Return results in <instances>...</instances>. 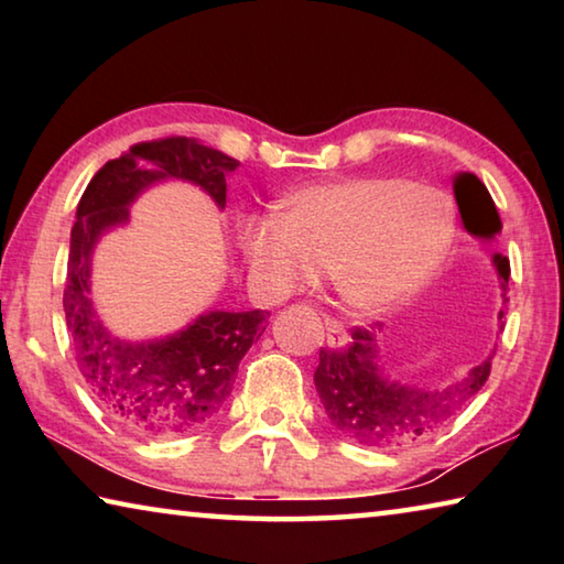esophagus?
<instances>
[{
  "instance_id": "1",
  "label": "esophagus",
  "mask_w": 564,
  "mask_h": 564,
  "mask_svg": "<svg viewBox=\"0 0 564 564\" xmlns=\"http://www.w3.org/2000/svg\"><path fill=\"white\" fill-rule=\"evenodd\" d=\"M326 340L330 348H343L348 343V333L343 328V323L326 316Z\"/></svg>"
}]
</instances>
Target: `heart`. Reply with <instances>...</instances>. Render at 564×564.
Returning a JSON list of instances; mask_svg holds the SVG:
<instances>
[{"mask_svg":"<svg viewBox=\"0 0 564 564\" xmlns=\"http://www.w3.org/2000/svg\"><path fill=\"white\" fill-rule=\"evenodd\" d=\"M455 212L431 186L395 176L323 181L283 198L281 216L238 231L251 271L281 289L333 273L343 303L378 313L408 301L441 269Z\"/></svg>","mask_w":564,"mask_h":564,"instance_id":"1","label":"heart"}]
</instances>
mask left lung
Segmentation results:
<instances>
[{"instance_id": "left-lung-1", "label": "left lung", "mask_w": 564, "mask_h": 564, "mask_svg": "<svg viewBox=\"0 0 564 564\" xmlns=\"http://www.w3.org/2000/svg\"><path fill=\"white\" fill-rule=\"evenodd\" d=\"M453 191L467 231L477 238H495V234L502 231L498 208L480 178L463 171L455 176ZM492 263L502 281V291H508L510 261L495 253ZM502 316L500 311V321ZM490 360L492 356L445 388L400 386L378 368L376 333L356 328L346 348H321L313 383L336 431L368 447H400L433 435L460 413L488 380Z\"/></svg>"}]
</instances>
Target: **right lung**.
I'll return each mask as SVG.
<instances>
[{"instance_id":"add662e5","label":"right lung","mask_w":564,"mask_h":564,"mask_svg":"<svg viewBox=\"0 0 564 564\" xmlns=\"http://www.w3.org/2000/svg\"><path fill=\"white\" fill-rule=\"evenodd\" d=\"M238 161L186 137L133 144L104 164L76 206L64 313L76 368L99 408L133 435L196 431L231 395L238 362L261 338L269 311H208L161 340H121L101 326L91 305V251L104 231L129 221L141 191L166 178L191 181L226 206V178Z\"/></svg>"}]
</instances>
